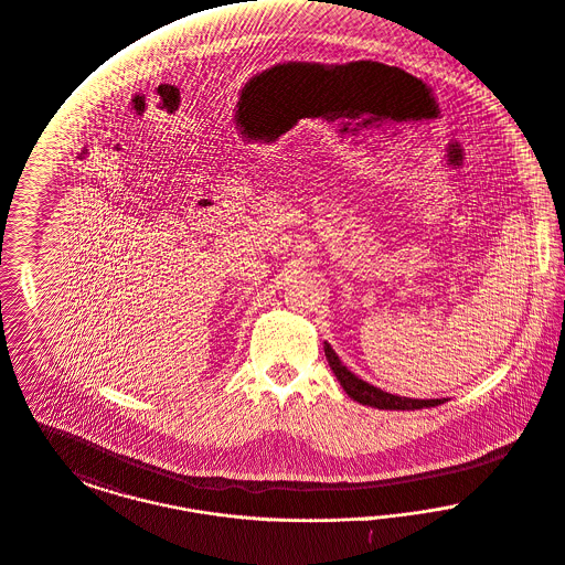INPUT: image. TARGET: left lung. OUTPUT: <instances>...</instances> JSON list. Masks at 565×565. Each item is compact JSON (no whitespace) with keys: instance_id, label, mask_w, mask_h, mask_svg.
<instances>
[{"instance_id":"8db88e82","label":"left lung","mask_w":565,"mask_h":565,"mask_svg":"<svg viewBox=\"0 0 565 565\" xmlns=\"http://www.w3.org/2000/svg\"><path fill=\"white\" fill-rule=\"evenodd\" d=\"M324 354H327V361L331 365L332 373L337 375V380L343 386V391L348 393V397H352L354 401L363 403V405H371V407H377V409H423V407L441 405L446 401V398L397 397V395L384 393L382 388L371 386L369 382L361 380L359 375H354L348 366L341 365L339 356L334 354V350L329 343H324Z\"/></svg>"}]
</instances>
